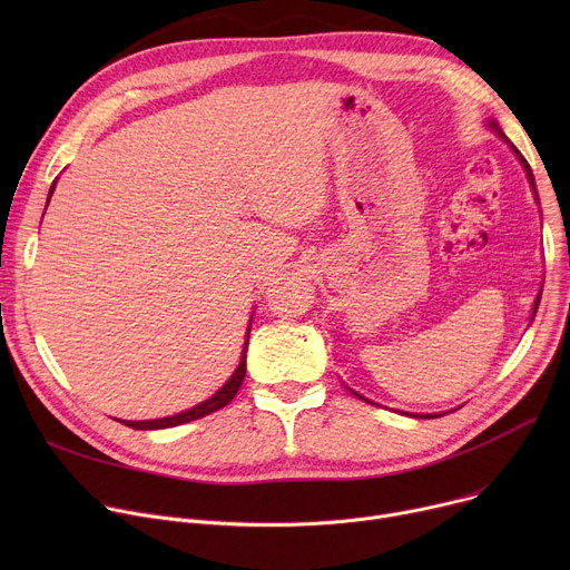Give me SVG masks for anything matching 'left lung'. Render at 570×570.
<instances>
[{"mask_svg":"<svg viewBox=\"0 0 570 570\" xmlns=\"http://www.w3.org/2000/svg\"><path fill=\"white\" fill-rule=\"evenodd\" d=\"M490 127H494V129H497V125H494V122H490ZM499 134H501V131H499ZM501 136H503V134H501ZM511 147H513V145H511ZM513 153H515V155H518V159L522 161V166H524V170H527V177H529V183H531V187H533V191H535V183H533V173H531V166H529V164H527V159L520 155V149H518V147H513ZM535 198H538V196H535ZM538 303H541V293H538L535 303H533V314H535V309H538ZM357 397H361V395H357ZM361 400H363V397H361Z\"/></svg>","mask_w":570,"mask_h":570,"instance_id":"left-lung-1","label":"left lung"}]
</instances>
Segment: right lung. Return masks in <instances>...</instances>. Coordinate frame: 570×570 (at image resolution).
<instances>
[{"label":"right lung","mask_w":570,"mask_h":570,"mask_svg":"<svg viewBox=\"0 0 570 570\" xmlns=\"http://www.w3.org/2000/svg\"><path fill=\"white\" fill-rule=\"evenodd\" d=\"M55 187V185H52ZM52 187H50V194H52ZM252 325V323H249ZM247 344H249V331H247ZM247 344L243 348V361H239L237 370L233 372V376L224 383V387H219L217 395H213L209 400L200 402L198 406L185 411V413H177V415H168V417H159V421H122L127 428H134V430H164V428H175V425H183V423H189V421H196V417H203L207 413L213 411H219L224 409L233 397L235 393L239 391V385H243V379H245V372H247V365H245V353H247Z\"/></svg>","instance_id":"right-lung-1"}]
</instances>
